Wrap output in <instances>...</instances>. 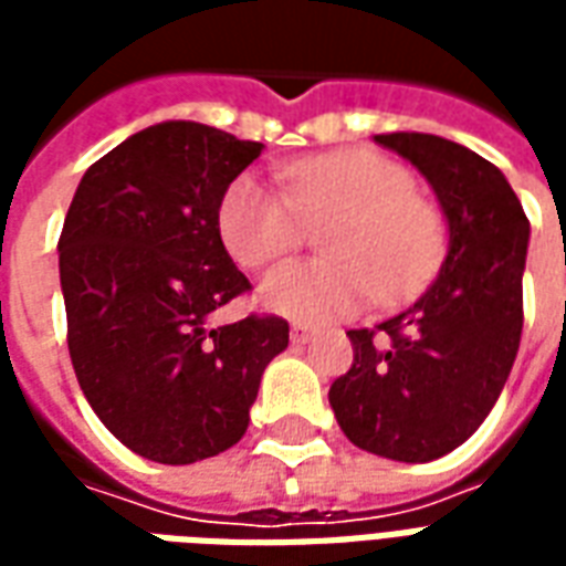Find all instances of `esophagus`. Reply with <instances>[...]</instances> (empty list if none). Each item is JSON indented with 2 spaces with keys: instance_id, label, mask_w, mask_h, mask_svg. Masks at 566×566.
Here are the masks:
<instances>
[{
  "instance_id": "1",
  "label": "esophagus",
  "mask_w": 566,
  "mask_h": 566,
  "mask_svg": "<svg viewBox=\"0 0 566 566\" xmlns=\"http://www.w3.org/2000/svg\"><path fill=\"white\" fill-rule=\"evenodd\" d=\"M312 336H315V331H312L308 324H294V327H291V343L294 345H306Z\"/></svg>"
}]
</instances>
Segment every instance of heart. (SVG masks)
Here are the masks:
<instances>
[{"mask_svg":"<svg viewBox=\"0 0 566 566\" xmlns=\"http://www.w3.org/2000/svg\"><path fill=\"white\" fill-rule=\"evenodd\" d=\"M284 190L235 175L214 211L227 254L263 270L303 242V221L333 214L321 235L327 260H296L260 284V303L303 324L348 318L379 294L406 303L433 282L446 254L439 209L416 193V175L379 150L348 148L282 166Z\"/></svg>","mask_w":566,"mask_h":566,"instance_id":"obj_1","label":"heart"}]
</instances>
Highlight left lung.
<instances>
[{
	"mask_svg": "<svg viewBox=\"0 0 566 566\" xmlns=\"http://www.w3.org/2000/svg\"><path fill=\"white\" fill-rule=\"evenodd\" d=\"M376 142L437 190L449 258L416 306L373 331H348L355 360L331 385V406L357 449L424 463L473 437L510 379L531 223L497 166L458 142L427 133Z\"/></svg>",
	"mask_w": 566,
	"mask_h": 566,
	"instance_id": "obj_1",
	"label": "left lung"
}]
</instances>
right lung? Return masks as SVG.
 I'll return each mask as SVG.
<instances>
[{
  "instance_id": "right-lung-1",
  "label": "right lung",
  "mask_w": 566,
  "mask_h": 566,
  "mask_svg": "<svg viewBox=\"0 0 566 566\" xmlns=\"http://www.w3.org/2000/svg\"><path fill=\"white\" fill-rule=\"evenodd\" d=\"M260 150L166 120L93 163L66 211L56 248L69 357L99 421L148 461L181 467L235 446L263 369L287 348L279 315L211 324L251 291L214 211Z\"/></svg>"
}]
</instances>
